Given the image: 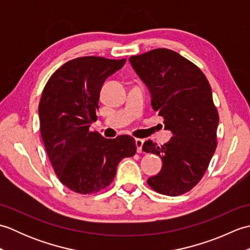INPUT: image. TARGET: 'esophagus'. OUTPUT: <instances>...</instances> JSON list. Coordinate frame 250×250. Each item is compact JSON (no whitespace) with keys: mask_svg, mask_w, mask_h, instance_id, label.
<instances>
[{"mask_svg":"<svg viewBox=\"0 0 250 250\" xmlns=\"http://www.w3.org/2000/svg\"><path fill=\"white\" fill-rule=\"evenodd\" d=\"M135 145L137 148V152H143V145H144V141L141 139L135 140Z\"/></svg>","mask_w":250,"mask_h":250,"instance_id":"1","label":"esophagus"}]
</instances>
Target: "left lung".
Wrapping results in <instances>:
<instances>
[{
  "instance_id": "obj_1",
  "label": "left lung",
  "mask_w": 250,
  "mask_h": 250,
  "mask_svg": "<svg viewBox=\"0 0 250 250\" xmlns=\"http://www.w3.org/2000/svg\"><path fill=\"white\" fill-rule=\"evenodd\" d=\"M129 60L148 87L164 129L174 135L162 146L151 141L143 145V150L163 162L147 184L161 194H184L203 177L216 150L219 116L209 83L198 66L169 49H153Z\"/></svg>"
}]
</instances>
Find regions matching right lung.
<instances>
[{"label": "right lung", "instance_id": "1", "mask_svg": "<svg viewBox=\"0 0 250 250\" xmlns=\"http://www.w3.org/2000/svg\"><path fill=\"white\" fill-rule=\"evenodd\" d=\"M125 59L82 57L67 61L52 74L39 105L41 134L60 182L74 192L91 194L113 182L117 166L136 152L133 137L105 139L89 131L97 121L100 92L108 76Z\"/></svg>", "mask_w": 250, "mask_h": 250}]
</instances>
